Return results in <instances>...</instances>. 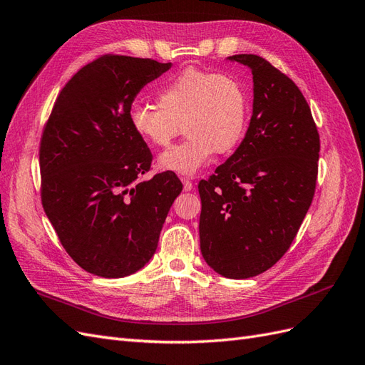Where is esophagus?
<instances>
[{"label":"esophagus","mask_w":365,"mask_h":365,"mask_svg":"<svg viewBox=\"0 0 365 365\" xmlns=\"http://www.w3.org/2000/svg\"><path fill=\"white\" fill-rule=\"evenodd\" d=\"M182 183H183V190L185 191H191L192 190V182L190 179H182Z\"/></svg>","instance_id":"obj_1"}]
</instances>
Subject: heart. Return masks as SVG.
<instances>
[{"instance_id": "b5f03b06", "label": "heart", "mask_w": 365, "mask_h": 365, "mask_svg": "<svg viewBox=\"0 0 365 365\" xmlns=\"http://www.w3.org/2000/svg\"><path fill=\"white\" fill-rule=\"evenodd\" d=\"M155 102L159 108L134 103L128 120L133 131L153 147H168L183 125L188 138L159 155L165 171L192 175L215 153H231L245 134L247 95L231 75L185 68L158 91Z\"/></svg>"}]
</instances>
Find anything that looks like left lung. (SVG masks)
I'll return each instance as SVG.
<instances>
[{
    "label": "left lung",
    "instance_id": "1",
    "mask_svg": "<svg viewBox=\"0 0 365 365\" xmlns=\"http://www.w3.org/2000/svg\"><path fill=\"white\" fill-rule=\"evenodd\" d=\"M252 71V116L240 147L199 183L200 249L217 274L251 278L292 245L315 194L319 134L303 93L257 55H234Z\"/></svg>",
    "mask_w": 365,
    "mask_h": 365
}]
</instances>
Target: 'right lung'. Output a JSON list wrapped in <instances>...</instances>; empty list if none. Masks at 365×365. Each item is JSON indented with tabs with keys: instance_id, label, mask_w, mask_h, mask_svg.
<instances>
[{
	"instance_id": "1",
	"label": "right lung",
	"mask_w": 365,
	"mask_h": 365,
	"mask_svg": "<svg viewBox=\"0 0 365 365\" xmlns=\"http://www.w3.org/2000/svg\"><path fill=\"white\" fill-rule=\"evenodd\" d=\"M171 62L106 55L62 88L41 138V199L67 254L87 272H138L183 185L171 171L150 180L153 155L128 111L139 91Z\"/></svg>"
}]
</instances>
